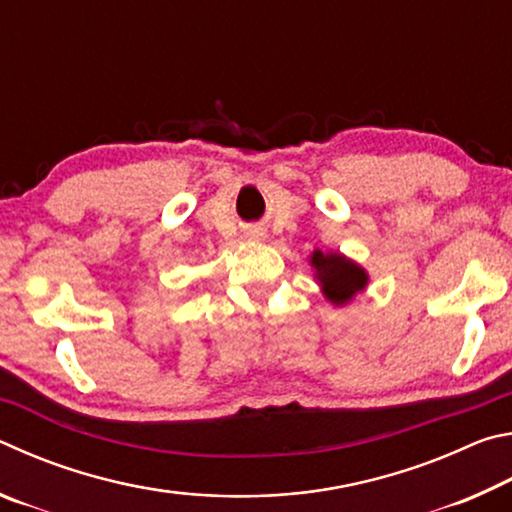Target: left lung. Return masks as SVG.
Segmentation results:
<instances>
[{"mask_svg":"<svg viewBox=\"0 0 512 512\" xmlns=\"http://www.w3.org/2000/svg\"><path fill=\"white\" fill-rule=\"evenodd\" d=\"M311 266L316 268V280L325 298L334 302L336 307L348 305L368 284V273L357 262H352V259L341 253L314 250L311 253Z\"/></svg>","mask_w":512,"mask_h":512,"instance_id":"left-lung-1","label":"left lung"}]
</instances>
